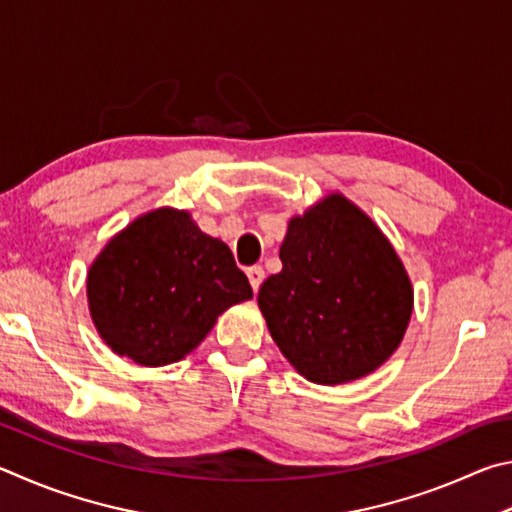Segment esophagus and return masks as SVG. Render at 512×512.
<instances>
[{"instance_id":"34e87169","label":"esophagus","mask_w":512,"mask_h":512,"mask_svg":"<svg viewBox=\"0 0 512 512\" xmlns=\"http://www.w3.org/2000/svg\"><path fill=\"white\" fill-rule=\"evenodd\" d=\"M247 279H249V283H251V290L254 292H258V288H261V283L265 281V272H263V267H249L247 270Z\"/></svg>"}]
</instances>
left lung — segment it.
<instances>
[{"label": "left lung", "instance_id": "obj_1", "mask_svg": "<svg viewBox=\"0 0 512 512\" xmlns=\"http://www.w3.org/2000/svg\"><path fill=\"white\" fill-rule=\"evenodd\" d=\"M283 270L258 290V308L294 371L344 384L396 353L414 310V285L382 229L342 193L288 222Z\"/></svg>", "mask_w": 512, "mask_h": 512}]
</instances>
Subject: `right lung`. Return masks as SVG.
<instances>
[{
	"instance_id": "add662e5",
	"label": "right lung",
	"mask_w": 512,
	"mask_h": 512,
	"mask_svg": "<svg viewBox=\"0 0 512 512\" xmlns=\"http://www.w3.org/2000/svg\"><path fill=\"white\" fill-rule=\"evenodd\" d=\"M251 299L229 247L191 213L159 206L107 240L87 272V306L103 342L141 366L184 360L224 310Z\"/></svg>"
}]
</instances>
